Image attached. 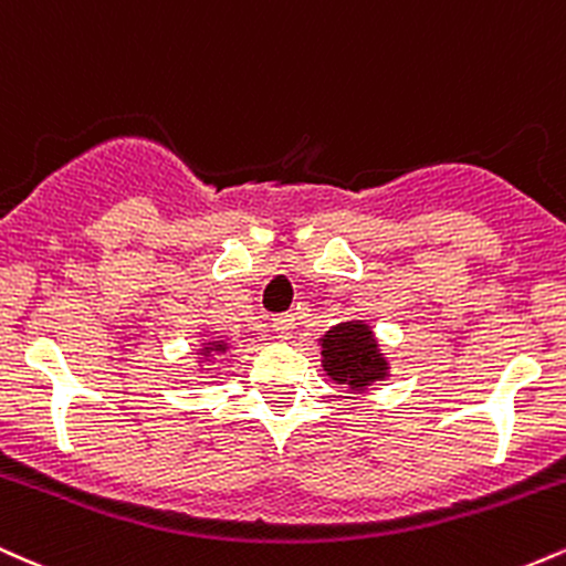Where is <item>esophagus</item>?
<instances>
[{
  "mask_svg": "<svg viewBox=\"0 0 566 566\" xmlns=\"http://www.w3.org/2000/svg\"><path fill=\"white\" fill-rule=\"evenodd\" d=\"M271 327H274V333L279 337H290L292 329H295V316L292 314H279L271 319Z\"/></svg>",
  "mask_w": 566,
  "mask_h": 566,
  "instance_id": "esophagus-1",
  "label": "esophagus"
}]
</instances>
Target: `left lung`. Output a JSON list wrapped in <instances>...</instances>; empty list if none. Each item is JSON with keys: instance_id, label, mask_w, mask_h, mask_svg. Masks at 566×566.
I'll use <instances>...</instances> for the list:
<instances>
[{"instance_id": "obj_1", "label": "left lung", "mask_w": 566, "mask_h": 566, "mask_svg": "<svg viewBox=\"0 0 566 566\" xmlns=\"http://www.w3.org/2000/svg\"><path fill=\"white\" fill-rule=\"evenodd\" d=\"M322 367L335 382L350 391H365L375 380H386L388 361L380 354L373 327L365 322H340L319 337Z\"/></svg>"}]
</instances>
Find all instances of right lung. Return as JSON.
I'll list each match as a JSON object with an SVG mask.
<instances>
[{
	"label": "right lung",
	"instance_id": "add662e5",
	"mask_svg": "<svg viewBox=\"0 0 566 566\" xmlns=\"http://www.w3.org/2000/svg\"><path fill=\"white\" fill-rule=\"evenodd\" d=\"M226 350H229V343L226 340H207V343H201L199 354L205 356V359H212V356L226 354Z\"/></svg>",
	"mask_w": 566,
	"mask_h": 566
}]
</instances>
